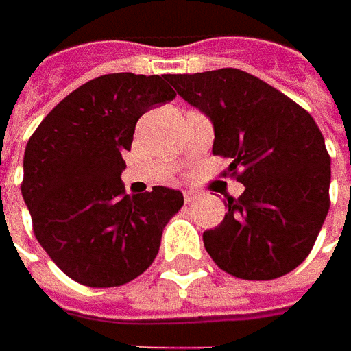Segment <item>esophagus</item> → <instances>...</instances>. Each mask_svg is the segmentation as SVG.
<instances>
[{"label":"esophagus","mask_w":351,"mask_h":351,"mask_svg":"<svg viewBox=\"0 0 351 351\" xmlns=\"http://www.w3.org/2000/svg\"><path fill=\"white\" fill-rule=\"evenodd\" d=\"M183 199H185V203H193L199 199V193L193 189H187V191H183Z\"/></svg>","instance_id":"obj_1"}]
</instances>
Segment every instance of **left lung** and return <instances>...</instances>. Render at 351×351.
I'll return each mask as SVG.
<instances>
[{
	"instance_id": "8db88e82",
	"label": "left lung",
	"mask_w": 351,
	"mask_h": 351,
	"mask_svg": "<svg viewBox=\"0 0 351 351\" xmlns=\"http://www.w3.org/2000/svg\"><path fill=\"white\" fill-rule=\"evenodd\" d=\"M189 105L209 117L213 154L246 189L223 223L203 232L215 263L240 279L293 271L315 246L330 207V156L315 119L260 77L221 68L169 75Z\"/></svg>"
}]
</instances>
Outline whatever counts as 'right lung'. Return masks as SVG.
Returning <instances> with one entry per match:
<instances>
[{
  "label": "right lung",
  "mask_w": 351,
  "mask_h": 351,
  "mask_svg": "<svg viewBox=\"0 0 351 351\" xmlns=\"http://www.w3.org/2000/svg\"><path fill=\"white\" fill-rule=\"evenodd\" d=\"M169 74H107L80 86L27 142L21 193L38 244L74 281L117 287L154 262L182 209L178 189L127 195L121 173L136 121L171 101Z\"/></svg>",
  "instance_id": "1"
}]
</instances>
